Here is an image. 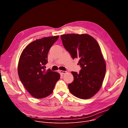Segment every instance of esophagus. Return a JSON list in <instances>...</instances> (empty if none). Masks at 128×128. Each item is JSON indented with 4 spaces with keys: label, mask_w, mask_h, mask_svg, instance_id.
<instances>
[{
    "label": "esophagus",
    "mask_w": 128,
    "mask_h": 128,
    "mask_svg": "<svg viewBox=\"0 0 128 128\" xmlns=\"http://www.w3.org/2000/svg\"><path fill=\"white\" fill-rule=\"evenodd\" d=\"M59 72H60V74H64L67 72L66 71H63V70H60Z\"/></svg>",
    "instance_id": "esophagus-1"
}]
</instances>
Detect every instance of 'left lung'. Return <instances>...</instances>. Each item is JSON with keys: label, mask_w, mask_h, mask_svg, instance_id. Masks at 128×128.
<instances>
[{"label": "left lung", "mask_w": 128, "mask_h": 128, "mask_svg": "<svg viewBox=\"0 0 128 128\" xmlns=\"http://www.w3.org/2000/svg\"><path fill=\"white\" fill-rule=\"evenodd\" d=\"M65 49L73 59L78 58L82 69L79 74L72 71L74 80L68 84L70 93L74 96L87 99L100 89L106 72V63L98 42L87 34L61 35Z\"/></svg>", "instance_id": "8db88e82"}]
</instances>
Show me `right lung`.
Masks as SVG:
<instances>
[{"mask_svg": "<svg viewBox=\"0 0 128 128\" xmlns=\"http://www.w3.org/2000/svg\"><path fill=\"white\" fill-rule=\"evenodd\" d=\"M58 35L45 37L29 44L22 51L18 63V72L26 90L34 98L42 99L52 93L60 78L59 73L46 71L48 54L58 39Z\"/></svg>", "mask_w": 128, "mask_h": 128, "instance_id": "obj_1", "label": "right lung"}]
</instances>
